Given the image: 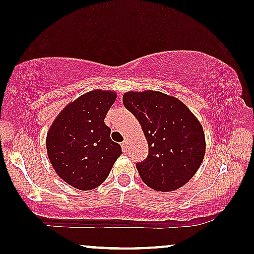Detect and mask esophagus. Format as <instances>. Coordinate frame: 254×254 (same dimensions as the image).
I'll return each instance as SVG.
<instances>
[{
  "mask_svg": "<svg viewBox=\"0 0 254 254\" xmlns=\"http://www.w3.org/2000/svg\"><path fill=\"white\" fill-rule=\"evenodd\" d=\"M121 146H122V149H124V151H125V152H127V150H128V140L122 141V143H121Z\"/></svg>",
  "mask_w": 254,
  "mask_h": 254,
  "instance_id": "obj_1",
  "label": "esophagus"
}]
</instances>
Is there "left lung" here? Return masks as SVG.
<instances>
[{
  "instance_id": "left-lung-1",
  "label": "left lung",
  "mask_w": 254,
  "mask_h": 254,
  "mask_svg": "<svg viewBox=\"0 0 254 254\" xmlns=\"http://www.w3.org/2000/svg\"><path fill=\"white\" fill-rule=\"evenodd\" d=\"M124 105L140 124L149 156L138 163L143 182L156 191L170 192L187 184L206 152L201 122L182 100L159 91H128Z\"/></svg>"
}]
</instances>
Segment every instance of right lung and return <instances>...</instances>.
<instances>
[{"label":"right lung","instance_id":"1","mask_svg":"<svg viewBox=\"0 0 254 254\" xmlns=\"http://www.w3.org/2000/svg\"><path fill=\"white\" fill-rule=\"evenodd\" d=\"M114 91L93 89L70 102L52 122L46 137L48 159L66 184L93 190L108 178L121 156L104 119L115 103Z\"/></svg>","mask_w":254,"mask_h":254}]
</instances>
